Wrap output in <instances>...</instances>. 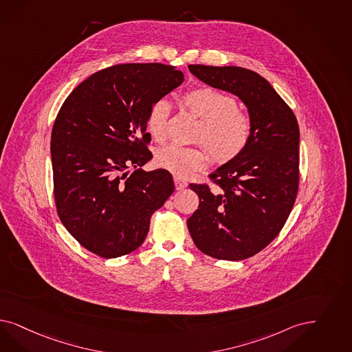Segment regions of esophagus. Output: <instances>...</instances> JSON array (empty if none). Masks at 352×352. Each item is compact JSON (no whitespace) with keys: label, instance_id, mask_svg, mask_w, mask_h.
<instances>
[{"label":"esophagus","instance_id":"34e87169","mask_svg":"<svg viewBox=\"0 0 352 352\" xmlns=\"http://www.w3.org/2000/svg\"><path fill=\"white\" fill-rule=\"evenodd\" d=\"M174 184H175L177 190H184L187 187V182L183 181L181 178H178V177H174Z\"/></svg>","mask_w":352,"mask_h":352}]
</instances>
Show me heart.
<instances>
[{"instance_id": "heart-1", "label": "heart", "mask_w": 352, "mask_h": 352, "mask_svg": "<svg viewBox=\"0 0 352 352\" xmlns=\"http://www.w3.org/2000/svg\"><path fill=\"white\" fill-rule=\"evenodd\" d=\"M182 102L197 118L196 139L206 144L212 157L219 164H228L241 157L251 143L252 121L236 107L234 97L213 87H197L187 91ZM170 104L161 98L149 110L146 130L161 142L165 139L169 122ZM208 153L201 146L169 144L156 152L155 164L177 177H188L208 165Z\"/></svg>"}]
</instances>
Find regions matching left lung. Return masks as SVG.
Returning <instances> with one entry per match:
<instances>
[{"instance_id": "1", "label": "left lung", "mask_w": 352, "mask_h": 352, "mask_svg": "<svg viewBox=\"0 0 352 352\" xmlns=\"http://www.w3.org/2000/svg\"><path fill=\"white\" fill-rule=\"evenodd\" d=\"M210 87L239 97L252 121L242 156L191 183L199 208L187 219L196 247L206 255L238 261L258 254L290 216L299 190V126L290 107L267 79L236 66L190 65Z\"/></svg>"}]
</instances>
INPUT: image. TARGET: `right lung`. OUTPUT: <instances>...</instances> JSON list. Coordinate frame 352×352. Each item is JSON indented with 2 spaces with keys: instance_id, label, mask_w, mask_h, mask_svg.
Segmentation results:
<instances>
[{
  "instance_id": "add662e5",
  "label": "right lung",
  "mask_w": 352,
  "mask_h": 352,
  "mask_svg": "<svg viewBox=\"0 0 352 352\" xmlns=\"http://www.w3.org/2000/svg\"><path fill=\"white\" fill-rule=\"evenodd\" d=\"M183 80L169 65H116L91 75L62 104L50 142L54 201L63 226L92 254L135 251L174 192L168 170L138 168L152 158L151 107Z\"/></svg>"
}]
</instances>
